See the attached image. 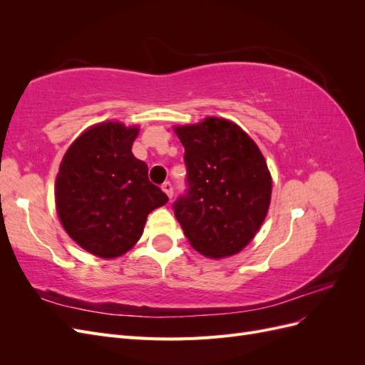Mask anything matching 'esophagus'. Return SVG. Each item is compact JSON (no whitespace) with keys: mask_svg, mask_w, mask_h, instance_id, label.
Masks as SVG:
<instances>
[{"mask_svg":"<svg viewBox=\"0 0 365 365\" xmlns=\"http://www.w3.org/2000/svg\"><path fill=\"white\" fill-rule=\"evenodd\" d=\"M161 189H163V192L168 195L169 197H172V195H173V185L168 181V182H164L163 185H161Z\"/></svg>","mask_w":365,"mask_h":365,"instance_id":"1","label":"esophagus"}]
</instances>
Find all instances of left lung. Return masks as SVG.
Returning <instances> with one entry per match:
<instances>
[{
	"mask_svg": "<svg viewBox=\"0 0 365 365\" xmlns=\"http://www.w3.org/2000/svg\"><path fill=\"white\" fill-rule=\"evenodd\" d=\"M185 149L189 189L175 217L190 245L208 259L244 250L268 215L272 178L267 160L235 121L205 117L173 126Z\"/></svg>",
	"mask_w": 365,
	"mask_h": 365,
	"instance_id": "obj_1",
	"label": "left lung"
}]
</instances>
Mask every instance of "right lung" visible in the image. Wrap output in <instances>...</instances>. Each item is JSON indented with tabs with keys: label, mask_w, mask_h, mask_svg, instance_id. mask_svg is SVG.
Returning <instances> with one entry per match:
<instances>
[{
	"label": "right lung",
	"mask_w": 365,
	"mask_h": 365,
	"mask_svg": "<svg viewBox=\"0 0 365 365\" xmlns=\"http://www.w3.org/2000/svg\"><path fill=\"white\" fill-rule=\"evenodd\" d=\"M140 126L106 120L85 129L65 152L54 181L61 224L77 245L101 259L123 256L140 240L148 215L169 197L134 157Z\"/></svg>",
	"instance_id": "1"
}]
</instances>
